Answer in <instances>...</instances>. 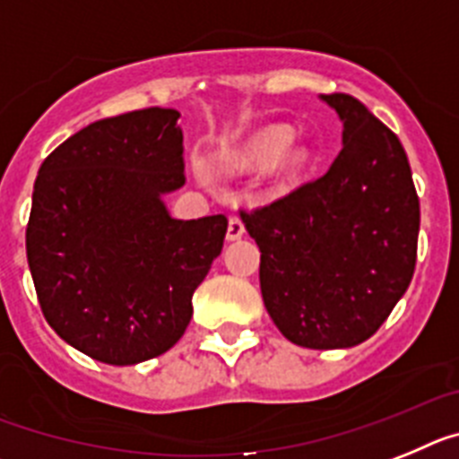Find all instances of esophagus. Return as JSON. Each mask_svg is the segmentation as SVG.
<instances>
[{"label": "esophagus", "mask_w": 459, "mask_h": 459, "mask_svg": "<svg viewBox=\"0 0 459 459\" xmlns=\"http://www.w3.org/2000/svg\"><path fill=\"white\" fill-rule=\"evenodd\" d=\"M242 235H245V221H242L238 214H233V217L229 219V230H226V238H229V240H240Z\"/></svg>", "instance_id": "1"}]
</instances>
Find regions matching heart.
<instances>
[{
  "instance_id": "heart-1",
  "label": "heart",
  "mask_w": 459,
  "mask_h": 459,
  "mask_svg": "<svg viewBox=\"0 0 459 459\" xmlns=\"http://www.w3.org/2000/svg\"><path fill=\"white\" fill-rule=\"evenodd\" d=\"M307 161H309L307 145L290 141L289 126L273 125L249 135L235 152L229 154L226 166L240 173L270 166L279 182H289L305 170Z\"/></svg>"
}]
</instances>
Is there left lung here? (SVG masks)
I'll use <instances>...</instances> for the list:
<instances>
[{
	"instance_id": "8db88e82",
	"label": "left lung",
	"mask_w": 459,
	"mask_h": 459,
	"mask_svg": "<svg viewBox=\"0 0 459 459\" xmlns=\"http://www.w3.org/2000/svg\"><path fill=\"white\" fill-rule=\"evenodd\" d=\"M321 99L344 125L328 173L240 214L270 318L293 344L325 351L369 340L404 296L420 203L400 138L358 99Z\"/></svg>"
}]
</instances>
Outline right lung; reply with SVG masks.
Wrapping results in <instances>:
<instances>
[{"label":"right lung","instance_id":"1","mask_svg":"<svg viewBox=\"0 0 459 459\" xmlns=\"http://www.w3.org/2000/svg\"><path fill=\"white\" fill-rule=\"evenodd\" d=\"M180 113L99 119L48 154L27 224V261L50 328L94 360L135 365L185 334L229 219H173L185 185Z\"/></svg>","mask_w":459,"mask_h":459}]
</instances>
